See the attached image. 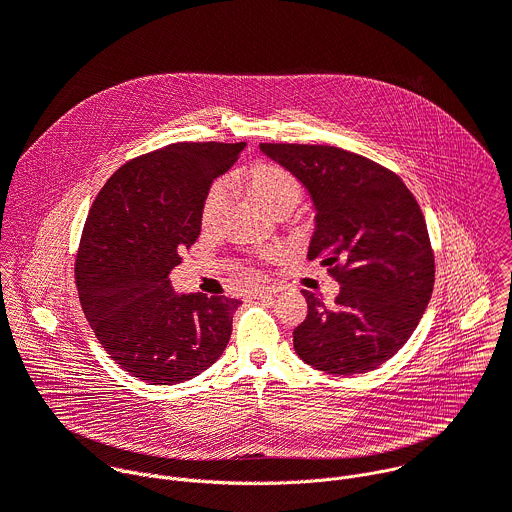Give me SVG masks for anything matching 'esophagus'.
<instances>
[{
  "label": "esophagus",
  "instance_id": "1",
  "mask_svg": "<svg viewBox=\"0 0 512 512\" xmlns=\"http://www.w3.org/2000/svg\"><path fill=\"white\" fill-rule=\"evenodd\" d=\"M279 291V287L277 285H255L253 287V296L255 298H271V296H275Z\"/></svg>",
  "mask_w": 512,
  "mask_h": 512
}]
</instances>
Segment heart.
I'll return each mask as SVG.
<instances>
[{
  "mask_svg": "<svg viewBox=\"0 0 512 512\" xmlns=\"http://www.w3.org/2000/svg\"><path fill=\"white\" fill-rule=\"evenodd\" d=\"M243 184L249 192L259 198L275 216L285 218L294 212L304 200L302 182L273 162H259L251 166L243 174ZM231 206V186L227 180H216L208 186L202 206H200V221L206 229H214L225 221V216ZM265 257L273 259L279 255V249H267Z\"/></svg>",
  "mask_w": 512,
  "mask_h": 512,
  "instance_id": "1",
  "label": "heart"
}]
</instances>
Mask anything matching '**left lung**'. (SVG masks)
I'll return each instance as SVG.
<instances>
[{"mask_svg": "<svg viewBox=\"0 0 512 512\" xmlns=\"http://www.w3.org/2000/svg\"><path fill=\"white\" fill-rule=\"evenodd\" d=\"M259 148L310 192L308 259H322L340 283L334 304L302 289L308 316L294 330L298 356L330 375L379 369L409 340L433 291V249L415 196L395 172L334 145Z\"/></svg>", "mask_w": 512, "mask_h": 512, "instance_id": "left-lung-1", "label": "left lung"}]
</instances>
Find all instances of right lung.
Listing matches in <instances>:
<instances>
[{
  "instance_id": "add662e5",
  "label": "right lung",
  "mask_w": 512,
  "mask_h": 512,
  "mask_svg": "<svg viewBox=\"0 0 512 512\" xmlns=\"http://www.w3.org/2000/svg\"><path fill=\"white\" fill-rule=\"evenodd\" d=\"M245 143H172L121 166L97 194L75 277L107 354L150 385L184 383L229 344L239 300L176 294L170 271L200 235V206Z\"/></svg>"
}]
</instances>
